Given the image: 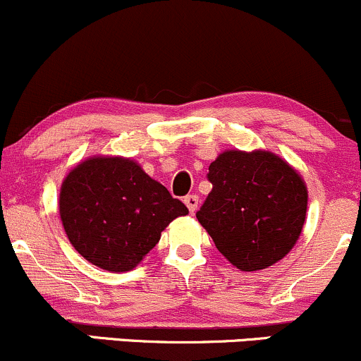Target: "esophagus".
Masks as SVG:
<instances>
[{"instance_id": "1", "label": "esophagus", "mask_w": 361, "mask_h": 361, "mask_svg": "<svg viewBox=\"0 0 361 361\" xmlns=\"http://www.w3.org/2000/svg\"><path fill=\"white\" fill-rule=\"evenodd\" d=\"M184 203H185V207L189 208V212L195 213L196 208H197V196L196 195H188L184 197Z\"/></svg>"}]
</instances>
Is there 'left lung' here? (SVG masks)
I'll return each mask as SVG.
<instances>
[{
    "instance_id": "8db88e82",
    "label": "left lung",
    "mask_w": 361,
    "mask_h": 361,
    "mask_svg": "<svg viewBox=\"0 0 361 361\" xmlns=\"http://www.w3.org/2000/svg\"><path fill=\"white\" fill-rule=\"evenodd\" d=\"M207 177L212 191L196 219L232 265L253 272L289 253L308 204L296 170L269 151H226Z\"/></svg>"
}]
</instances>
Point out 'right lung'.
Instances as JSON below:
<instances>
[{"instance_id":"right-lung-1","label":"right lung","mask_w":361,"mask_h":361,"mask_svg":"<svg viewBox=\"0 0 361 361\" xmlns=\"http://www.w3.org/2000/svg\"><path fill=\"white\" fill-rule=\"evenodd\" d=\"M189 210L133 160L89 158L60 191V216L72 246L110 272L133 270L161 231Z\"/></svg>"}]
</instances>
